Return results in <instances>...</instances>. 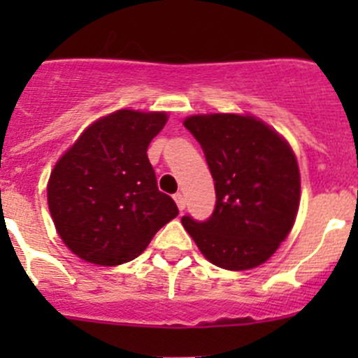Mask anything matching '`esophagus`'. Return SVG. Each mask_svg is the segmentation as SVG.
Wrapping results in <instances>:
<instances>
[{
    "label": "esophagus",
    "instance_id": "34e87169",
    "mask_svg": "<svg viewBox=\"0 0 358 358\" xmlns=\"http://www.w3.org/2000/svg\"><path fill=\"white\" fill-rule=\"evenodd\" d=\"M175 202H176V206H178V209L180 211H183V209H185V197H183V194H175Z\"/></svg>",
    "mask_w": 358,
    "mask_h": 358
}]
</instances>
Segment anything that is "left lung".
Wrapping results in <instances>:
<instances>
[{"instance_id": "1", "label": "left lung", "mask_w": 358, "mask_h": 358, "mask_svg": "<svg viewBox=\"0 0 358 358\" xmlns=\"http://www.w3.org/2000/svg\"><path fill=\"white\" fill-rule=\"evenodd\" d=\"M183 124L201 143L216 192L213 215L206 222L183 216V227L220 268L262 265L298 215L301 183L289 143L252 115L199 114Z\"/></svg>"}]
</instances>
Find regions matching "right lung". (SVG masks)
Masks as SVG:
<instances>
[{"label":"right lung","mask_w":358,"mask_h":358,"mask_svg":"<svg viewBox=\"0 0 358 358\" xmlns=\"http://www.w3.org/2000/svg\"><path fill=\"white\" fill-rule=\"evenodd\" d=\"M166 112L115 110L90 124L48 180V208L60 239L95 265H121L178 215L157 189L147 157Z\"/></svg>","instance_id":"obj_1"}]
</instances>
